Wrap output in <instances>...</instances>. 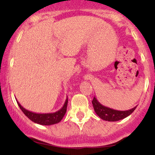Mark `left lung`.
<instances>
[{
  "label": "left lung",
  "instance_id": "1",
  "mask_svg": "<svg viewBox=\"0 0 155 155\" xmlns=\"http://www.w3.org/2000/svg\"><path fill=\"white\" fill-rule=\"evenodd\" d=\"M92 103L94 110L97 116L102 120L108 121V122H116V121L122 120V119L128 117L134 111V110L137 107L136 106V107L127 110V111H117V110L112 109V108L103 106L101 103L98 102L95 97H94Z\"/></svg>",
  "mask_w": 155,
  "mask_h": 155
}]
</instances>
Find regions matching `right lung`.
<instances>
[{"label":"right lung","instance_id":"1","mask_svg":"<svg viewBox=\"0 0 155 155\" xmlns=\"http://www.w3.org/2000/svg\"><path fill=\"white\" fill-rule=\"evenodd\" d=\"M18 106L22 110L23 113L27 117L33 121L35 123L41 124V125H51V124H57L60 122L63 118L64 115L66 113L67 105H68V97L65 101L63 106L58 110V111L53 112V113H47V114H38L35 112H32L31 111L25 109L21 106L20 104L17 101Z\"/></svg>","mask_w":155,"mask_h":155}]
</instances>
